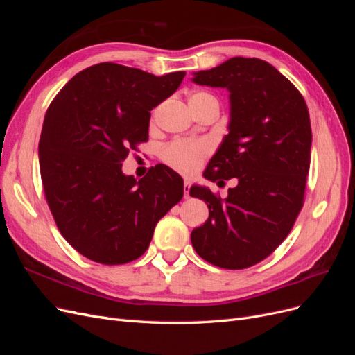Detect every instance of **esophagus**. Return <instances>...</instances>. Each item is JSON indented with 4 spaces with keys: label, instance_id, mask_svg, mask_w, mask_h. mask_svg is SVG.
Wrapping results in <instances>:
<instances>
[{
    "label": "esophagus",
    "instance_id": "esophagus-1",
    "mask_svg": "<svg viewBox=\"0 0 355 355\" xmlns=\"http://www.w3.org/2000/svg\"><path fill=\"white\" fill-rule=\"evenodd\" d=\"M189 197V180L185 179V198Z\"/></svg>",
    "mask_w": 355,
    "mask_h": 355
}]
</instances>
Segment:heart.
<instances>
[{"mask_svg":"<svg viewBox=\"0 0 355 355\" xmlns=\"http://www.w3.org/2000/svg\"><path fill=\"white\" fill-rule=\"evenodd\" d=\"M198 94H207V93H197ZM209 148L204 142H196V141H178L168 145L163 151V159L166 163L173 167L182 173H192L196 171L201 163L204 157L207 155Z\"/></svg>","mask_w":355,"mask_h":355,"instance_id":"heart-1","label":"heart"}]
</instances>
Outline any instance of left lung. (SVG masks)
<instances>
[{"label": "left lung", "mask_w": 355, "mask_h": 355, "mask_svg": "<svg viewBox=\"0 0 355 355\" xmlns=\"http://www.w3.org/2000/svg\"><path fill=\"white\" fill-rule=\"evenodd\" d=\"M191 81L230 93L228 135L202 176L235 182L223 200L191 187L189 196L209 207L191 241L204 261L244 270L283 243L302 209L313 142L308 108L284 75L256 58H231Z\"/></svg>", "instance_id": "obj_1"}]
</instances>
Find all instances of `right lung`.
<instances>
[{"instance_id": "right-lung-1", "label": "right lung", "mask_w": 355, "mask_h": 355, "mask_svg": "<svg viewBox=\"0 0 355 355\" xmlns=\"http://www.w3.org/2000/svg\"><path fill=\"white\" fill-rule=\"evenodd\" d=\"M184 77L105 62L78 72L50 103L38 145L42 187L59 231L89 259H137L157 222L184 197V179L170 167L157 164L136 180L121 166L148 141L151 111Z\"/></svg>"}]
</instances>
